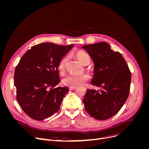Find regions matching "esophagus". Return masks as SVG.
<instances>
[{"mask_svg":"<svg viewBox=\"0 0 149 149\" xmlns=\"http://www.w3.org/2000/svg\"><path fill=\"white\" fill-rule=\"evenodd\" d=\"M76 86H70V88H69V89H70V90H73V89H76Z\"/></svg>","mask_w":149,"mask_h":149,"instance_id":"34e87169","label":"esophagus"}]
</instances>
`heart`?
Returning a JSON list of instances; mask_svg holds the SVG:
<instances>
[{
  "mask_svg": "<svg viewBox=\"0 0 149 149\" xmlns=\"http://www.w3.org/2000/svg\"><path fill=\"white\" fill-rule=\"evenodd\" d=\"M74 56L84 65H88L90 62V57L88 54L82 50H79L74 53ZM67 57L62 58L58 66V69L60 73L65 70ZM89 75L87 74H68L63 79V83L68 86H77L85 83L89 79Z\"/></svg>",
  "mask_w": 149,
  "mask_h": 149,
  "instance_id": "b5f03b06",
  "label": "heart"
}]
</instances>
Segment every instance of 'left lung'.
Here are the masks:
<instances>
[{
  "mask_svg": "<svg viewBox=\"0 0 149 149\" xmlns=\"http://www.w3.org/2000/svg\"><path fill=\"white\" fill-rule=\"evenodd\" d=\"M94 62L91 83L101 89H88L83 99L84 109L94 119L112 118L123 106L129 96L131 73L121 54L104 42L82 47Z\"/></svg>",
  "mask_w": 149,
  "mask_h": 149,
  "instance_id": "obj_1",
  "label": "left lung"
}]
</instances>
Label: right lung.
I'll return each instance as SVG.
<instances>
[{"label": "right lung", "instance_id": "obj_1", "mask_svg": "<svg viewBox=\"0 0 149 149\" xmlns=\"http://www.w3.org/2000/svg\"><path fill=\"white\" fill-rule=\"evenodd\" d=\"M73 45L42 43L33 46L21 58L14 72L17 100L31 118L43 120L59 110L67 87H57L58 66Z\"/></svg>", "mask_w": 149, "mask_h": 149}]
</instances>
